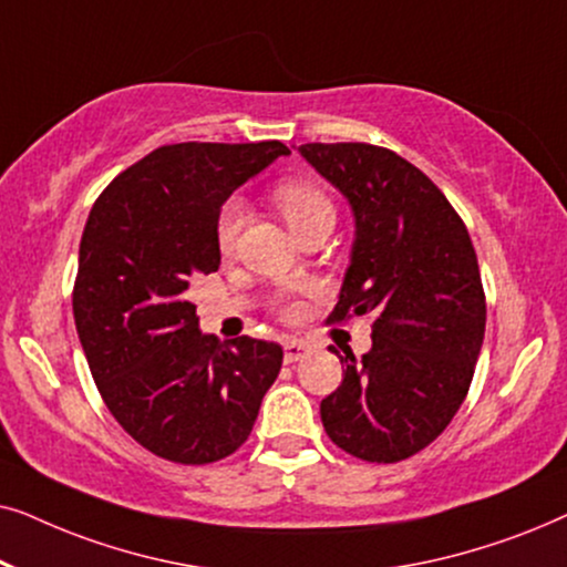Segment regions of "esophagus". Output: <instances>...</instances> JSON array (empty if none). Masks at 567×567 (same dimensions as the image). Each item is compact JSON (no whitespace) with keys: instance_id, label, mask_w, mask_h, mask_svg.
I'll list each match as a JSON object with an SVG mask.
<instances>
[{"instance_id":"1","label":"esophagus","mask_w":567,"mask_h":567,"mask_svg":"<svg viewBox=\"0 0 567 567\" xmlns=\"http://www.w3.org/2000/svg\"><path fill=\"white\" fill-rule=\"evenodd\" d=\"M307 353H309V343H307V340L291 338V340H286V343H284V361H286V363H293V361L305 359Z\"/></svg>"}]
</instances>
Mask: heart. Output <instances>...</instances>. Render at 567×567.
Segmentation results:
<instances>
[{
    "instance_id": "obj_1",
    "label": "heart",
    "mask_w": 567,
    "mask_h": 567,
    "mask_svg": "<svg viewBox=\"0 0 567 567\" xmlns=\"http://www.w3.org/2000/svg\"><path fill=\"white\" fill-rule=\"evenodd\" d=\"M274 204L289 224L291 231L315 221H336V206L320 185L307 181H286L276 185ZM247 221V208L239 198H227L216 214V245L224 255H231Z\"/></svg>"
}]
</instances>
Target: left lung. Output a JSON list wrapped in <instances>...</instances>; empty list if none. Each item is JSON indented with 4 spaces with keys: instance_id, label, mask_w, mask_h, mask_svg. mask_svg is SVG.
<instances>
[{
    "instance_id": "left-lung-1",
    "label": "left lung",
    "mask_w": 567,
    "mask_h": 567,
    "mask_svg": "<svg viewBox=\"0 0 567 567\" xmlns=\"http://www.w3.org/2000/svg\"><path fill=\"white\" fill-rule=\"evenodd\" d=\"M299 152L355 219L328 322L374 315L371 351L361 361L353 351L338 355L343 382L322 400V425L363 462H402L444 433L470 392L485 338L475 247L444 193L392 150L340 142Z\"/></svg>"
}]
</instances>
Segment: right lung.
<instances>
[{"label":"right lung","mask_w":567,"mask_h":567,"mask_svg":"<svg viewBox=\"0 0 567 567\" xmlns=\"http://www.w3.org/2000/svg\"><path fill=\"white\" fill-rule=\"evenodd\" d=\"M281 154V142L159 146L100 193L84 224L72 307L92 379L121 429L167 462L235 454L281 371V346H221L190 301V286L219 270L221 204Z\"/></svg>","instance_id":"add662e5"}]
</instances>
